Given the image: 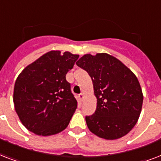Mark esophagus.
<instances>
[{
  "mask_svg": "<svg viewBox=\"0 0 161 161\" xmlns=\"http://www.w3.org/2000/svg\"><path fill=\"white\" fill-rule=\"evenodd\" d=\"M79 98H80L81 100L83 101V97H84V95H83V93H80V94H79Z\"/></svg>",
  "mask_w": 161,
  "mask_h": 161,
  "instance_id": "obj_1",
  "label": "esophagus"
}]
</instances>
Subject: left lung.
Listing matches in <instances>:
<instances>
[{
  "label": "left lung",
  "instance_id": "1",
  "mask_svg": "<svg viewBox=\"0 0 161 161\" xmlns=\"http://www.w3.org/2000/svg\"><path fill=\"white\" fill-rule=\"evenodd\" d=\"M76 64L90 76L97 98L94 114L85 117L89 130L106 140L127 135L142 108L143 93L136 76L107 53L86 54Z\"/></svg>",
  "mask_w": 161,
  "mask_h": 161
}]
</instances>
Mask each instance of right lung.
Masks as SVG:
<instances>
[{
    "mask_svg": "<svg viewBox=\"0 0 161 161\" xmlns=\"http://www.w3.org/2000/svg\"><path fill=\"white\" fill-rule=\"evenodd\" d=\"M78 58L68 52L51 51L28 65L16 78L15 109L22 125L38 135L63 131L78 107L66 74Z\"/></svg>",
    "mask_w": 161,
    "mask_h": 161,
    "instance_id": "obj_1",
    "label": "right lung"
}]
</instances>
